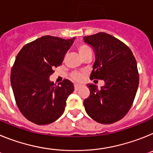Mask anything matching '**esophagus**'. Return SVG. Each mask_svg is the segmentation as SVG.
I'll return each instance as SVG.
<instances>
[{"label": "esophagus", "mask_w": 153, "mask_h": 153, "mask_svg": "<svg viewBox=\"0 0 153 153\" xmlns=\"http://www.w3.org/2000/svg\"><path fill=\"white\" fill-rule=\"evenodd\" d=\"M79 88H80V85H78V84L74 85V89H75V90H78Z\"/></svg>", "instance_id": "esophagus-1"}]
</instances>
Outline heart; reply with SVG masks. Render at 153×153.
Listing matches in <instances>:
<instances>
[{"label": "heart", "instance_id": "obj_1", "mask_svg": "<svg viewBox=\"0 0 153 153\" xmlns=\"http://www.w3.org/2000/svg\"><path fill=\"white\" fill-rule=\"evenodd\" d=\"M76 50H77L78 53H79V56L83 58L86 55L92 54V50L87 44H78L76 47ZM83 76V74L80 72H74L70 74V77L71 79H74L76 82H79L82 80Z\"/></svg>", "mask_w": 153, "mask_h": 153}]
</instances>
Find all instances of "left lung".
<instances>
[{"instance_id": "obj_1", "label": "left lung", "mask_w": 153, "mask_h": 153, "mask_svg": "<svg viewBox=\"0 0 153 153\" xmlns=\"http://www.w3.org/2000/svg\"><path fill=\"white\" fill-rule=\"evenodd\" d=\"M83 39L96 53L90 79L105 82L100 89L87 84L90 93L83 101L85 109L96 122L114 123L125 117L134 101L140 80L136 60L129 47L112 35L100 32Z\"/></svg>"}]
</instances>
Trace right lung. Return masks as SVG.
Listing matches in <instances>:
<instances>
[{"instance_id":"obj_1","label":"right lung","mask_w":153,"mask_h":153,"mask_svg":"<svg viewBox=\"0 0 153 153\" xmlns=\"http://www.w3.org/2000/svg\"><path fill=\"white\" fill-rule=\"evenodd\" d=\"M74 39L44 36L24 45L16 57L10 73L13 96L23 116L33 123H52L64 112L74 84L65 79L56 85L49 77L62 64Z\"/></svg>"}]
</instances>
